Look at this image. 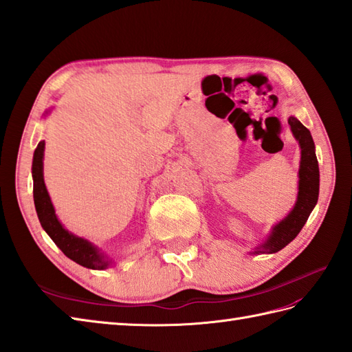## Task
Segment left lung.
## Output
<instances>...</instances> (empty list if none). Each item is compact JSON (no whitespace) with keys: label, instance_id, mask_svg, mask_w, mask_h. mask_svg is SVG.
Returning <instances> with one entry per match:
<instances>
[{"label":"left lung","instance_id":"1","mask_svg":"<svg viewBox=\"0 0 352 352\" xmlns=\"http://www.w3.org/2000/svg\"><path fill=\"white\" fill-rule=\"evenodd\" d=\"M287 123L291 124L294 137L298 140L301 147L300 162V182L298 199L291 212L272 229L268 239L254 250V254L259 253H277L285 248L289 242L298 235L302 226L306 224L311 210H314L319 196V167L315 153V143L310 135V131L295 117H289Z\"/></svg>","mask_w":352,"mask_h":352}]
</instances>
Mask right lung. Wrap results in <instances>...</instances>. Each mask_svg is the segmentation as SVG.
<instances>
[{"instance_id": "1", "label": "right lung", "mask_w": 352, "mask_h": 352, "mask_svg": "<svg viewBox=\"0 0 352 352\" xmlns=\"http://www.w3.org/2000/svg\"><path fill=\"white\" fill-rule=\"evenodd\" d=\"M43 151L45 142L37 144L34 156H33V196H34V206L36 212L41 221L42 228L48 233L51 239L56 242V245L63 252L69 259L82 265L90 270H105L111 261H108L102 253L98 252L95 245H91L87 239L78 238L72 233H69L56 215V210L50 199V194L46 191L43 182Z\"/></svg>"}]
</instances>
